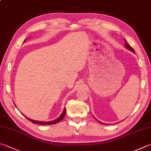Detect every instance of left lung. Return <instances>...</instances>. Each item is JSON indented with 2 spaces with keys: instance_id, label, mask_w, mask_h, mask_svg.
Returning a JSON list of instances; mask_svg holds the SVG:
<instances>
[{
  "instance_id": "left-lung-1",
  "label": "left lung",
  "mask_w": 151,
  "mask_h": 151,
  "mask_svg": "<svg viewBox=\"0 0 151 151\" xmlns=\"http://www.w3.org/2000/svg\"><path fill=\"white\" fill-rule=\"evenodd\" d=\"M125 42H126V45H125V47H126L127 49H129V50H131V51H132L133 52H134L135 53V52H134V50H133V48L130 46V45L127 43V41L126 40H125ZM101 124H104L103 123H102V122H101Z\"/></svg>"
}]
</instances>
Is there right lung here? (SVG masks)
<instances>
[{"label": "right lung", "mask_w": 151, "mask_h": 151, "mask_svg": "<svg viewBox=\"0 0 151 151\" xmlns=\"http://www.w3.org/2000/svg\"><path fill=\"white\" fill-rule=\"evenodd\" d=\"M65 114H66V109H64L63 112H62V114L60 116V117L56 118V120H52V121H49V122H42V121H37V120H31V119L29 118L26 117V116H25V118H26L28 120H29L30 122H32L33 124H41V125H52V124H55L58 123V122H60L61 120H63V118H64L65 116Z\"/></svg>", "instance_id": "1"}]
</instances>
